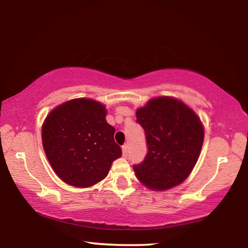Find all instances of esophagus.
Returning <instances> with one entry per match:
<instances>
[{"label": "esophagus", "instance_id": "34e87169", "mask_svg": "<svg viewBox=\"0 0 248 248\" xmlns=\"http://www.w3.org/2000/svg\"><path fill=\"white\" fill-rule=\"evenodd\" d=\"M128 152H129V146H128V144L123 145V154H124V156H127Z\"/></svg>", "mask_w": 248, "mask_h": 248}]
</instances>
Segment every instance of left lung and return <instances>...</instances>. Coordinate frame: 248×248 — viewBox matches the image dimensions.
I'll use <instances>...</instances> for the list:
<instances>
[{
	"mask_svg": "<svg viewBox=\"0 0 248 248\" xmlns=\"http://www.w3.org/2000/svg\"><path fill=\"white\" fill-rule=\"evenodd\" d=\"M144 129L146 153L133 165L138 179L154 190L183 183L198 161L203 142L201 121L189 107L171 97L153 98L137 110Z\"/></svg>",
	"mask_w": 248,
	"mask_h": 248,
	"instance_id": "obj_1",
	"label": "left lung"
}]
</instances>
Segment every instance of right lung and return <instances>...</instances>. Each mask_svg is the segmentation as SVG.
<instances>
[{"instance_id": "obj_1", "label": "right lung", "mask_w": 248, "mask_h": 248, "mask_svg": "<svg viewBox=\"0 0 248 248\" xmlns=\"http://www.w3.org/2000/svg\"><path fill=\"white\" fill-rule=\"evenodd\" d=\"M105 106L93 99L69 100L50 112L43 125L45 153L64 183L89 187L106 177L121 156Z\"/></svg>"}]
</instances>
